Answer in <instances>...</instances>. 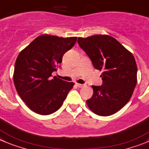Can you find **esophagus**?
<instances>
[{"label":"esophagus","instance_id":"34e87169","mask_svg":"<svg viewBox=\"0 0 149 149\" xmlns=\"http://www.w3.org/2000/svg\"><path fill=\"white\" fill-rule=\"evenodd\" d=\"M76 87H79V88H80V87H82L83 86H84V84H79V83H76Z\"/></svg>","mask_w":149,"mask_h":149}]
</instances>
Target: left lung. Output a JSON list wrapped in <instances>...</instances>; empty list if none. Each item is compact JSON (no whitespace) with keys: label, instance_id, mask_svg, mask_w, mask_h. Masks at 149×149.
Instances as JSON below:
<instances>
[{"label":"left lung","instance_id":"obj_1","mask_svg":"<svg viewBox=\"0 0 149 149\" xmlns=\"http://www.w3.org/2000/svg\"><path fill=\"white\" fill-rule=\"evenodd\" d=\"M78 43L97 70H103L102 85L92 86L93 94L87 106L100 116L120 110L131 98L137 84V68L132 53L108 35L79 37Z\"/></svg>","mask_w":149,"mask_h":149}]
</instances>
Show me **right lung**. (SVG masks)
I'll use <instances>...</instances> for the list:
<instances>
[{"label": "right lung", "instance_id": "right-lung-1", "mask_svg": "<svg viewBox=\"0 0 149 149\" xmlns=\"http://www.w3.org/2000/svg\"><path fill=\"white\" fill-rule=\"evenodd\" d=\"M77 37H59L43 34L33 40L19 54L14 71V83L18 95L33 112L47 115L57 111L63 104L73 82L51 73L71 49Z\"/></svg>", "mask_w": 149, "mask_h": 149}]
</instances>
